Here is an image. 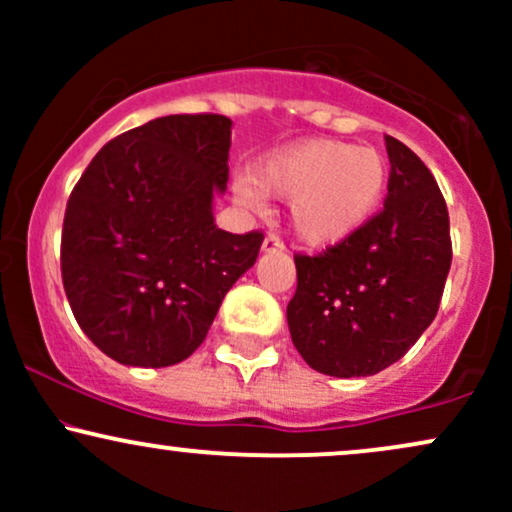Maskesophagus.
I'll list each match as a JSON object with an SVG mask.
<instances>
[{"label": "esophagus", "instance_id": "1", "mask_svg": "<svg viewBox=\"0 0 512 512\" xmlns=\"http://www.w3.org/2000/svg\"><path fill=\"white\" fill-rule=\"evenodd\" d=\"M284 250V243H281L279 236H267L262 243V252H281Z\"/></svg>", "mask_w": 512, "mask_h": 512}]
</instances>
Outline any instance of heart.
<instances>
[{
	"instance_id": "1",
	"label": "heart",
	"mask_w": 512,
	"mask_h": 512,
	"mask_svg": "<svg viewBox=\"0 0 512 512\" xmlns=\"http://www.w3.org/2000/svg\"><path fill=\"white\" fill-rule=\"evenodd\" d=\"M390 175V161L378 149L305 139L260 158L250 180H236L233 197L250 209L262 195L286 199L293 233L313 248H332L378 216Z\"/></svg>"
}]
</instances>
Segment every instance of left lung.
Listing matches in <instances>:
<instances>
[{"instance_id":"1","label":"left lung","mask_w":512,"mask_h":512,"mask_svg":"<svg viewBox=\"0 0 512 512\" xmlns=\"http://www.w3.org/2000/svg\"><path fill=\"white\" fill-rule=\"evenodd\" d=\"M390 190L356 236L322 255H296L286 320L317 373L366 378L399 361L433 322L452 262L450 219L419 156L385 137Z\"/></svg>"}]
</instances>
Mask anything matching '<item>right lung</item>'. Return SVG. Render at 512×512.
<instances>
[{
	"label": "right lung",
	"mask_w": 512,
	"mask_h": 512,
	"mask_svg": "<svg viewBox=\"0 0 512 512\" xmlns=\"http://www.w3.org/2000/svg\"><path fill=\"white\" fill-rule=\"evenodd\" d=\"M233 122L166 115L88 163L62 226V281L79 327L122 366L166 368L207 337L264 236L214 223Z\"/></svg>",
	"instance_id": "1"
}]
</instances>
